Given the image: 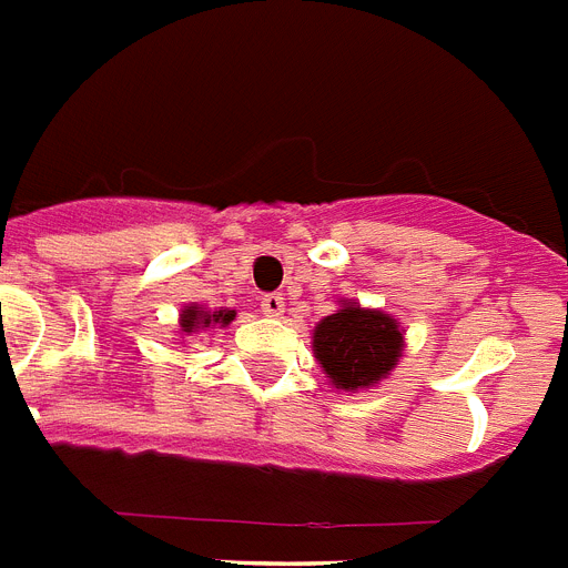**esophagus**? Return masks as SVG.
<instances>
[{"label":"esophagus","instance_id":"34e87169","mask_svg":"<svg viewBox=\"0 0 568 568\" xmlns=\"http://www.w3.org/2000/svg\"><path fill=\"white\" fill-rule=\"evenodd\" d=\"M261 313H264V316H270V318L284 316V298H281L278 293L264 295V298H261Z\"/></svg>","mask_w":568,"mask_h":568}]
</instances>
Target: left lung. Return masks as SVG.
I'll use <instances>...</instances> for the list:
<instances>
[{
  "instance_id": "1",
  "label": "left lung",
  "mask_w": 568,
  "mask_h": 568,
  "mask_svg": "<svg viewBox=\"0 0 568 568\" xmlns=\"http://www.w3.org/2000/svg\"><path fill=\"white\" fill-rule=\"evenodd\" d=\"M405 331L385 310L342 298L338 310L313 331V356L331 385L344 394L371 390L390 376L402 358Z\"/></svg>"
}]
</instances>
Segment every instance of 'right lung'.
I'll return each mask as SVG.
<instances>
[{
    "label": "right lung",
    "mask_w": 568,
    "mask_h": 568,
    "mask_svg": "<svg viewBox=\"0 0 568 568\" xmlns=\"http://www.w3.org/2000/svg\"><path fill=\"white\" fill-rule=\"evenodd\" d=\"M237 313L230 307H221V310H210L203 307V304H186L181 310V318H178V342H186L189 336H195V333H206V331H215V327H226L232 324Z\"/></svg>",
    "instance_id": "right-lung-1"
}]
</instances>
